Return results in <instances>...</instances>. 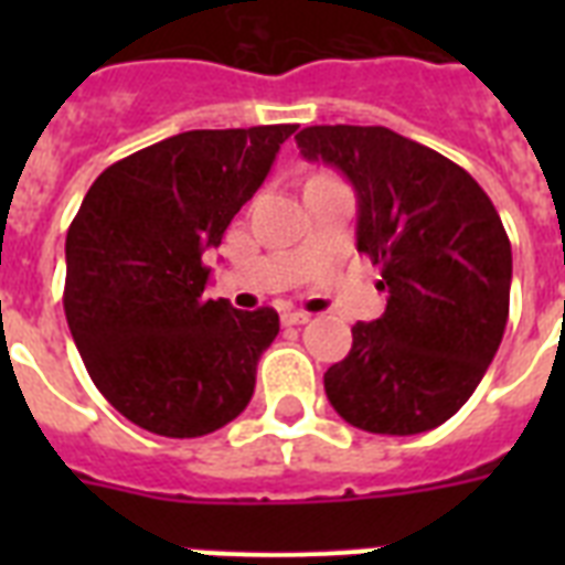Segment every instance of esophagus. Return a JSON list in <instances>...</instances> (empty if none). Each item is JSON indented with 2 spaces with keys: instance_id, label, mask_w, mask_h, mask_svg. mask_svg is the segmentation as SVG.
I'll use <instances>...</instances> for the list:
<instances>
[{
  "instance_id": "obj_1",
  "label": "esophagus",
  "mask_w": 565,
  "mask_h": 565,
  "mask_svg": "<svg viewBox=\"0 0 565 565\" xmlns=\"http://www.w3.org/2000/svg\"><path fill=\"white\" fill-rule=\"evenodd\" d=\"M281 322L284 326H305V322H310V313H305V310H287Z\"/></svg>"
}]
</instances>
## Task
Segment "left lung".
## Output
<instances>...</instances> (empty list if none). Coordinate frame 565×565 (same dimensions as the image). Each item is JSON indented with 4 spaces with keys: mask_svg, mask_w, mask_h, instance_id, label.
<instances>
[{
    "mask_svg": "<svg viewBox=\"0 0 565 565\" xmlns=\"http://www.w3.org/2000/svg\"><path fill=\"white\" fill-rule=\"evenodd\" d=\"M299 152L358 195V252L381 266L386 310L352 328V352L326 372L349 425L411 437L451 419L481 384L510 313L508 231L455 161L384 126H310Z\"/></svg>",
    "mask_w": 565,
    "mask_h": 565,
    "instance_id": "1",
    "label": "left lung"
}]
</instances>
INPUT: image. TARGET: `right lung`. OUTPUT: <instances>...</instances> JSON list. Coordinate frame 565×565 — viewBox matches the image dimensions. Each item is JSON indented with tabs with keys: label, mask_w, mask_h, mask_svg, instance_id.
<instances>
[{
	"label": "right lung",
	"mask_w": 565,
	"mask_h": 565,
	"mask_svg": "<svg viewBox=\"0 0 565 565\" xmlns=\"http://www.w3.org/2000/svg\"><path fill=\"white\" fill-rule=\"evenodd\" d=\"M296 126L184 131L102 172L66 231L64 310L99 393L161 437H204L246 411L273 308L207 299L234 213Z\"/></svg>",
	"instance_id": "right-lung-1"
}]
</instances>
